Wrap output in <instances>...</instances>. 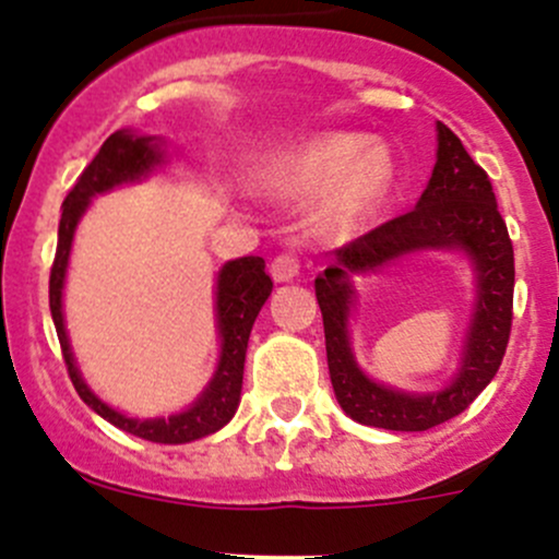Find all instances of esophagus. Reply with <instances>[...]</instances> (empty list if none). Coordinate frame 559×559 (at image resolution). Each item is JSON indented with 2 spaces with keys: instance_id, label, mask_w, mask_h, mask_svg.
I'll use <instances>...</instances> for the list:
<instances>
[{
  "instance_id": "obj_1",
  "label": "esophagus",
  "mask_w": 559,
  "mask_h": 559,
  "mask_svg": "<svg viewBox=\"0 0 559 559\" xmlns=\"http://www.w3.org/2000/svg\"><path fill=\"white\" fill-rule=\"evenodd\" d=\"M297 273H300V262H297L295 253H278V257L270 262V275H273L275 284L295 281Z\"/></svg>"
}]
</instances>
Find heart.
<instances>
[{
	"label": "heart",
	"instance_id": "obj_1",
	"mask_svg": "<svg viewBox=\"0 0 559 559\" xmlns=\"http://www.w3.org/2000/svg\"><path fill=\"white\" fill-rule=\"evenodd\" d=\"M394 162L386 145L359 132H324L262 167L267 189L292 197L319 194L316 227L357 233L379 213L392 189Z\"/></svg>",
	"mask_w": 559,
	"mask_h": 559
}]
</instances>
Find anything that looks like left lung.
Masks as SVG:
<instances>
[{
    "mask_svg": "<svg viewBox=\"0 0 559 559\" xmlns=\"http://www.w3.org/2000/svg\"><path fill=\"white\" fill-rule=\"evenodd\" d=\"M436 129V167L414 211L335 248L330 267L313 284L337 403L359 425L384 430L421 432L462 414L495 379L511 335L514 246L492 183L447 123L438 121ZM414 250H460L477 273V306L466 352L455 379L438 393H403L373 382L356 365L347 335L356 301L353 275L374 272Z\"/></svg>",
    "mask_w": 559,
    "mask_h": 559,
    "instance_id": "obj_1",
    "label": "left lung"
}]
</instances>
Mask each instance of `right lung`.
Returning a JSON list of instances; mask_svg holds the SVG:
<instances>
[{
  "label": "right lung",
  "mask_w": 559,
  "mask_h": 559,
  "mask_svg": "<svg viewBox=\"0 0 559 559\" xmlns=\"http://www.w3.org/2000/svg\"><path fill=\"white\" fill-rule=\"evenodd\" d=\"M165 165V140L156 134H138L132 129H118L105 140L99 154L94 156L92 165L81 173L78 183L67 194L61 205L59 222V243H56V259L50 267V316H53L56 335H59L61 354H64L67 373H70L72 386L81 394L83 403L97 411L103 419L116 425L118 430L132 432L151 443H191L197 438H205L211 432L222 430L235 416L240 405V389H243V365L251 326L262 311L264 300L273 292V281L264 273L262 257H240L224 264L216 278V326L222 337V352H218V365L213 379L202 389L200 397L186 411L173 416H154V419H138L121 411L110 408L105 400L88 389L78 370L75 354L70 348L64 326V308H61V295H64V275L70 264L72 238L81 216L97 194L116 189L123 183H138L148 178L151 173Z\"/></svg>",
  "instance_id": "add662e5"
}]
</instances>
